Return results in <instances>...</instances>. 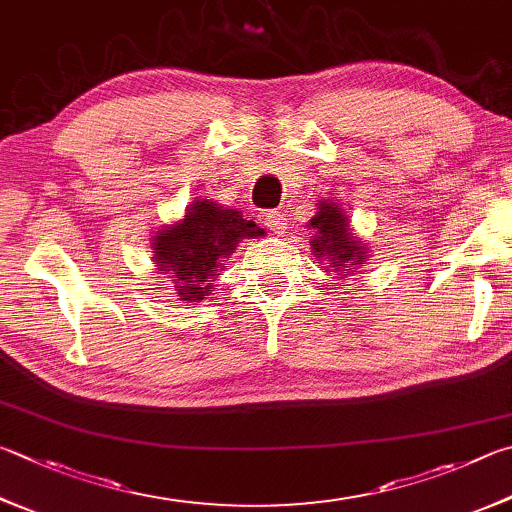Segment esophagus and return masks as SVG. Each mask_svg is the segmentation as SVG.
Segmentation results:
<instances>
[{
	"instance_id": "esophagus-1",
	"label": "esophagus",
	"mask_w": 512,
	"mask_h": 512,
	"mask_svg": "<svg viewBox=\"0 0 512 512\" xmlns=\"http://www.w3.org/2000/svg\"><path fill=\"white\" fill-rule=\"evenodd\" d=\"M262 217H264V226L268 230L275 232V235H284L286 219H284L282 212H266V215H262Z\"/></svg>"
}]
</instances>
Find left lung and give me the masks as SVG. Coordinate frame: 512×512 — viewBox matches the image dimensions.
<instances>
[{
  "instance_id": "obj_1",
  "label": "left lung",
  "mask_w": 512,
  "mask_h": 512,
  "mask_svg": "<svg viewBox=\"0 0 512 512\" xmlns=\"http://www.w3.org/2000/svg\"><path fill=\"white\" fill-rule=\"evenodd\" d=\"M309 224L318 230V235L311 241L313 253L324 257L333 264V271H353L358 264L365 262V248L351 237L347 217L333 203L322 201L318 215Z\"/></svg>"
}]
</instances>
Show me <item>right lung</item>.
<instances>
[{
    "instance_id": "right-lung-1",
    "label": "right lung",
    "mask_w": 512,
    "mask_h": 512,
    "mask_svg": "<svg viewBox=\"0 0 512 512\" xmlns=\"http://www.w3.org/2000/svg\"><path fill=\"white\" fill-rule=\"evenodd\" d=\"M259 235H264V230L255 226V221L241 219L237 210H224L201 199L192 203L181 224L156 232L154 262L161 271L170 273L181 300L201 302L239 241Z\"/></svg>"
}]
</instances>
